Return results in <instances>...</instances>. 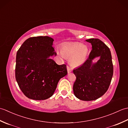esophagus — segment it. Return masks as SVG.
Returning <instances> with one entry per match:
<instances>
[{
	"label": "esophagus",
	"instance_id": "1",
	"mask_svg": "<svg viewBox=\"0 0 128 128\" xmlns=\"http://www.w3.org/2000/svg\"><path fill=\"white\" fill-rule=\"evenodd\" d=\"M67 70H68V73L71 72L72 71V68H70L69 66H67Z\"/></svg>",
	"mask_w": 128,
	"mask_h": 128
}]
</instances>
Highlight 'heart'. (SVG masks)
I'll return each mask as SVG.
<instances>
[{"label":"heart","mask_w":128,"mask_h":128,"mask_svg":"<svg viewBox=\"0 0 128 128\" xmlns=\"http://www.w3.org/2000/svg\"><path fill=\"white\" fill-rule=\"evenodd\" d=\"M88 50L85 45L79 43H70L63 46L62 48V55L69 58L70 63L74 66L82 65L86 59Z\"/></svg>","instance_id":"heart-1"}]
</instances>
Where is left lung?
<instances>
[{
  "mask_svg": "<svg viewBox=\"0 0 128 128\" xmlns=\"http://www.w3.org/2000/svg\"><path fill=\"white\" fill-rule=\"evenodd\" d=\"M86 41L91 43L92 49L88 58L83 64L73 70L76 80L73 85L75 96L82 100H94L108 90L113 74V66L110 48L102 40L90 38ZM100 59L96 64L92 60Z\"/></svg>",
  "mask_w": 128,
  "mask_h": 128,
  "instance_id": "8db88e82",
  "label": "left lung"
}]
</instances>
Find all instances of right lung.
Wrapping results in <instances>:
<instances>
[{"instance_id": "right-lung-1", "label": "right lung", "mask_w": 128, "mask_h": 128, "mask_svg": "<svg viewBox=\"0 0 128 128\" xmlns=\"http://www.w3.org/2000/svg\"><path fill=\"white\" fill-rule=\"evenodd\" d=\"M53 41L48 36L30 37L17 52L16 80L28 98L44 100L50 97L59 80L67 74L66 64L59 66L50 58L56 54Z\"/></svg>"}]
</instances>
